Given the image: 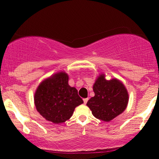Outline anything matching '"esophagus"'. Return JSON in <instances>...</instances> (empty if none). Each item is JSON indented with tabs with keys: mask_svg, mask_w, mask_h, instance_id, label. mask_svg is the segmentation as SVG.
<instances>
[{
	"mask_svg": "<svg viewBox=\"0 0 159 159\" xmlns=\"http://www.w3.org/2000/svg\"><path fill=\"white\" fill-rule=\"evenodd\" d=\"M88 99H89V98H84V103L85 104V105H86V104H87V101H88Z\"/></svg>",
	"mask_w": 159,
	"mask_h": 159,
	"instance_id": "obj_1",
	"label": "esophagus"
}]
</instances>
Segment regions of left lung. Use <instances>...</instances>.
Here are the masks:
<instances>
[{
	"instance_id": "1",
	"label": "left lung",
	"mask_w": 159,
	"mask_h": 159,
	"mask_svg": "<svg viewBox=\"0 0 159 159\" xmlns=\"http://www.w3.org/2000/svg\"><path fill=\"white\" fill-rule=\"evenodd\" d=\"M95 96L87 102L96 118L109 122L123 112L129 102V94L122 82L114 78L106 80L102 74L93 85Z\"/></svg>"
}]
</instances>
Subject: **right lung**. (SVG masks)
<instances>
[{
	"label": "right lung",
	"mask_w": 159,
	"mask_h": 159,
	"mask_svg": "<svg viewBox=\"0 0 159 159\" xmlns=\"http://www.w3.org/2000/svg\"><path fill=\"white\" fill-rule=\"evenodd\" d=\"M68 81L66 72H58L43 81L36 89V108L46 120L55 124L64 123L72 116L75 108L84 102Z\"/></svg>",
	"instance_id": "right-lung-1"
}]
</instances>
